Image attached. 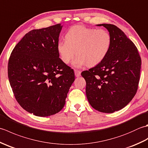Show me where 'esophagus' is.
<instances>
[{"mask_svg": "<svg viewBox=\"0 0 148 148\" xmlns=\"http://www.w3.org/2000/svg\"><path fill=\"white\" fill-rule=\"evenodd\" d=\"M74 74L76 77H79L81 76V72L78 70H74Z\"/></svg>", "mask_w": 148, "mask_h": 148, "instance_id": "esophagus-1", "label": "esophagus"}]
</instances>
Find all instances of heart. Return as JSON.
Instances as JSON below:
<instances>
[{"label": "heart", "instance_id": "1", "mask_svg": "<svg viewBox=\"0 0 148 148\" xmlns=\"http://www.w3.org/2000/svg\"><path fill=\"white\" fill-rule=\"evenodd\" d=\"M65 39L57 43L60 58L68 64L76 52L77 55L73 61L75 67L98 65L108 55L111 46V37L108 31L82 25L71 27Z\"/></svg>", "mask_w": 148, "mask_h": 148}]
</instances>
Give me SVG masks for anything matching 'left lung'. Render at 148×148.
<instances>
[{"label": "left lung", "instance_id": "obj_1", "mask_svg": "<svg viewBox=\"0 0 148 148\" xmlns=\"http://www.w3.org/2000/svg\"><path fill=\"white\" fill-rule=\"evenodd\" d=\"M108 30L111 46L103 60L82 72L86 94L92 108L112 113L125 108L136 95L141 59L137 48L123 31L112 24H99Z\"/></svg>", "mask_w": 148, "mask_h": 148}]
</instances>
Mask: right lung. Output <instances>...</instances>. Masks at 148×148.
<instances>
[{
	"instance_id": "obj_1",
	"label": "right lung",
	"mask_w": 148,
	"mask_h": 148,
	"mask_svg": "<svg viewBox=\"0 0 148 148\" xmlns=\"http://www.w3.org/2000/svg\"><path fill=\"white\" fill-rule=\"evenodd\" d=\"M60 23L26 34L12 50L8 78L14 95L25 111L40 117L60 112L75 79L59 58Z\"/></svg>"
}]
</instances>
